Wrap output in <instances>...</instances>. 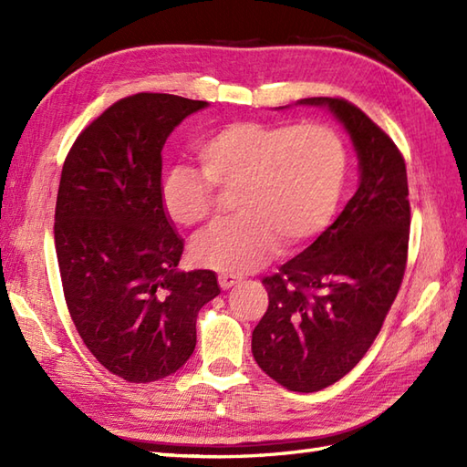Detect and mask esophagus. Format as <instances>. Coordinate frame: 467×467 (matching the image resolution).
Returning a JSON list of instances; mask_svg holds the SVG:
<instances>
[{
	"label": "esophagus",
	"mask_w": 467,
	"mask_h": 467,
	"mask_svg": "<svg viewBox=\"0 0 467 467\" xmlns=\"http://www.w3.org/2000/svg\"><path fill=\"white\" fill-rule=\"evenodd\" d=\"M239 281H241L239 276H234V275H218V285H221L223 291L231 289V286H234Z\"/></svg>",
	"instance_id": "esophagus-1"
}]
</instances>
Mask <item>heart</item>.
<instances>
[{
    "label": "heart",
    "mask_w": 467,
    "mask_h": 467,
    "mask_svg": "<svg viewBox=\"0 0 467 467\" xmlns=\"http://www.w3.org/2000/svg\"><path fill=\"white\" fill-rule=\"evenodd\" d=\"M204 175L178 164L162 178L166 214L181 226L213 218L214 188L236 191L234 223L194 246V261L224 275L259 269L279 244L296 249L315 241L339 206L347 156L341 138L319 124L234 122L194 146Z\"/></svg>",
    "instance_id": "obj_1"
}]
</instances>
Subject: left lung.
Instances as JSON below:
<instances>
[{
  "instance_id": "1",
  "label": "left lung",
  "mask_w": 467,
  "mask_h": 467,
  "mask_svg": "<svg viewBox=\"0 0 467 467\" xmlns=\"http://www.w3.org/2000/svg\"><path fill=\"white\" fill-rule=\"evenodd\" d=\"M327 108L349 134L359 184L311 246L263 279L269 309L253 331V357L291 391L339 381L369 351L398 296L408 261L410 191L398 146L359 108L339 98H303Z\"/></svg>"
}]
</instances>
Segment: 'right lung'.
<instances>
[{"label": "right lung", "instance_id": "obj_1", "mask_svg": "<svg viewBox=\"0 0 467 467\" xmlns=\"http://www.w3.org/2000/svg\"><path fill=\"white\" fill-rule=\"evenodd\" d=\"M208 102L136 94L76 138L59 178L54 239L69 315L88 349L130 383L164 379L196 347V315L221 293L213 271L176 269L162 148Z\"/></svg>", "mask_w": 467, "mask_h": 467}]
</instances>
